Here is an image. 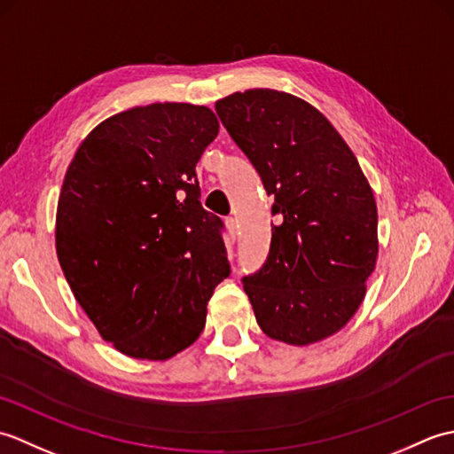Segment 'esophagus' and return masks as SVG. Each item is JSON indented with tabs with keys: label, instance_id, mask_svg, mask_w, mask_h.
<instances>
[{
	"label": "esophagus",
	"instance_id": "esophagus-1",
	"mask_svg": "<svg viewBox=\"0 0 454 454\" xmlns=\"http://www.w3.org/2000/svg\"><path fill=\"white\" fill-rule=\"evenodd\" d=\"M226 228H228V234H230V238H236V230H238V222H236V218H232V216H228L226 218Z\"/></svg>",
	"mask_w": 454,
	"mask_h": 454
}]
</instances>
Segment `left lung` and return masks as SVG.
<instances>
[{
    "instance_id": "1",
    "label": "left lung",
    "mask_w": 454,
    "mask_h": 454,
    "mask_svg": "<svg viewBox=\"0 0 454 454\" xmlns=\"http://www.w3.org/2000/svg\"><path fill=\"white\" fill-rule=\"evenodd\" d=\"M216 113L275 195L269 257L244 278L255 320L277 341H322L361 306L379 257L369 181L333 124L296 95L236 91Z\"/></svg>"
}]
</instances>
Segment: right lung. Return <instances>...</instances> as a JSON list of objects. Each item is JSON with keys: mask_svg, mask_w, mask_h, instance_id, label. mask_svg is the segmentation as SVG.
I'll return each mask as SVG.
<instances>
[{"mask_svg": "<svg viewBox=\"0 0 454 454\" xmlns=\"http://www.w3.org/2000/svg\"><path fill=\"white\" fill-rule=\"evenodd\" d=\"M218 129L205 105L152 103L105 119L67 166L58 262L99 335L132 359L168 361L195 343L230 275L195 171Z\"/></svg>", "mask_w": 454, "mask_h": 454, "instance_id": "right-lung-1", "label": "right lung"}]
</instances>
